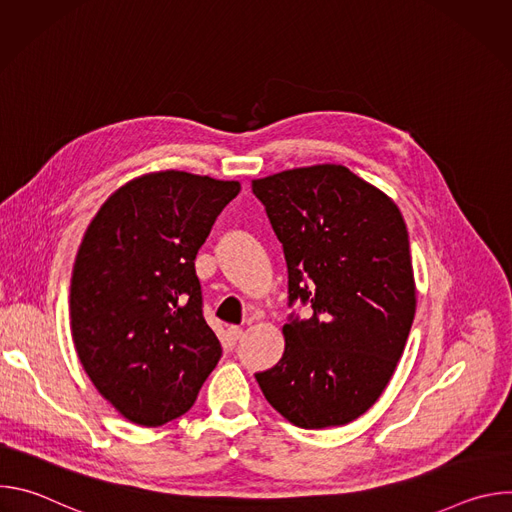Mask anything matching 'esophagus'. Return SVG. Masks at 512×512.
Masks as SVG:
<instances>
[{"instance_id":"34e87169","label":"esophagus","mask_w":512,"mask_h":512,"mask_svg":"<svg viewBox=\"0 0 512 512\" xmlns=\"http://www.w3.org/2000/svg\"><path fill=\"white\" fill-rule=\"evenodd\" d=\"M241 336H243V330H241L239 326H231V328L227 330V338H229V344H231V346H235V344L241 340Z\"/></svg>"}]
</instances>
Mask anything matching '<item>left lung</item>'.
I'll use <instances>...</instances> for the list:
<instances>
[{"label": "left lung", "mask_w": 512, "mask_h": 512, "mask_svg": "<svg viewBox=\"0 0 512 512\" xmlns=\"http://www.w3.org/2000/svg\"><path fill=\"white\" fill-rule=\"evenodd\" d=\"M287 265L285 350L255 379L287 421L346 425L391 381L413 316L409 235L397 204L344 166L322 164L253 180Z\"/></svg>", "instance_id": "8db88e82"}]
</instances>
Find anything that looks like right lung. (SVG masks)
<instances>
[{"label":"right lung","instance_id":"right-lung-1","mask_svg":"<svg viewBox=\"0 0 512 512\" xmlns=\"http://www.w3.org/2000/svg\"><path fill=\"white\" fill-rule=\"evenodd\" d=\"M239 182L178 170L135 178L91 221L70 279V332L97 391L129 421L184 415L223 354L194 259Z\"/></svg>","mask_w":512,"mask_h":512}]
</instances>
